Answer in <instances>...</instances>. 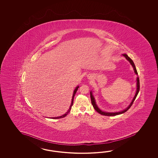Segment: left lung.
<instances>
[{"mask_svg":"<svg viewBox=\"0 0 158 158\" xmlns=\"http://www.w3.org/2000/svg\"><path fill=\"white\" fill-rule=\"evenodd\" d=\"M123 55L129 61V63H130L131 65H132V67H133V69H134L135 73L136 74H138L137 71V69H136V68H135V65H134V63H133V60H131L130 57L128 56L127 54H123ZM139 87H140V86H139V77H137V91H136V93H135V96H134V98L133 99V100L131 101V104H129V106H128V107L126 109H125L124 110H123V111H120V112H104V111H102L101 110H100V109L98 108L97 105L96 104V102H95V98H94V96H93V94H92V91H91L90 92V98L91 103L93 104L94 109H95L96 111H97L99 114H102V115L108 116H116V115H118V114H122L125 113L126 111H128V110H129V109L131 108V106H132V104H133V102H134V100L135 99V98L137 97L138 94V93H139Z\"/></svg>","mask_w":158,"mask_h":158,"instance_id":"obj_1","label":"left lung"}]
</instances>
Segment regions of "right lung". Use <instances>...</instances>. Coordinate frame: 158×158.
I'll return each instance as SVG.
<instances>
[{"instance_id":"right-lung-1","label":"right lung","mask_w":158,"mask_h":158,"mask_svg":"<svg viewBox=\"0 0 158 158\" xmlns=\"http://www.w3.org/2000/svg\"><path fill=\"white\" fill-rule=\"evenodd\" d=\"M78 87L79 86H77V87H76V89H74V91H73V97H72V102H71V106H70V107L69 108V110H68V111L65 114H63V115H62V116H59V117H56V118H64V117H65L68 114H69V112L71 111V108H72V105L73 104V99H74V95H75V94L76 93V92H77V91L78 89Z\"/></svg>"}]
</instances>
